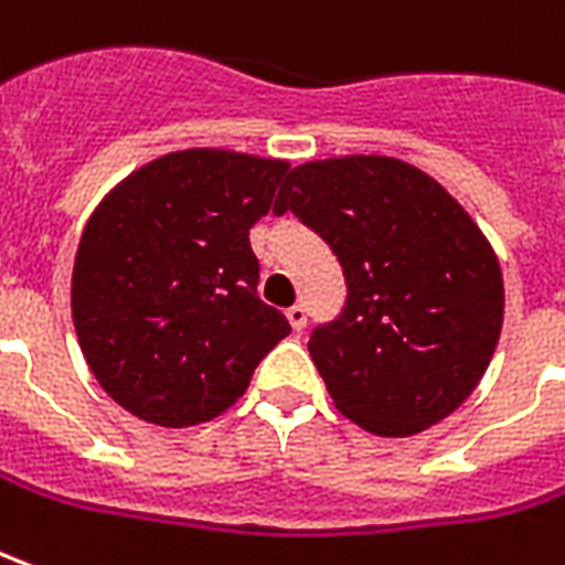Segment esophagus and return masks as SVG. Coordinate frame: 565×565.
I'll use <instances>...</instances> for the list:
<instances>
[{"label": "esophagus", "instance_id": "obj_1", "mask_svg": "<svg viewBox=\"0 0 565 565\" xmlns=\"http://www.w3.org/2000/svg\"><path fill=\"white\" fill-rule=\"evenodd\" d=\"M287 321H290V327L299 333V330L306 327V321H309V315H306L302 306H290V309H287Z\"/></svg>", "mask_w": 565, "mask_h": 565}]
</instances>
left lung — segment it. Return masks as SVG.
Listing matches in <instances>:
<instances>
[{
  "instance_id": "left-lung-1",
  "label": "left lung",
  "mask_w": 565,
  "mask_h": 565,
  "mask_svg": "<svg viewBox=\"0 0 565 565\" xmlns=\"http://www.w3.org/2000/svg\"><path fill=\"white\" fill-rule=\"evenodd\" d=\"M294 211L342 263L349 299L309 354L339 413L379 437L447 419L499 345V256L434 177L392 156H339L290 171Z\"/></svg>"
}]
</instances>
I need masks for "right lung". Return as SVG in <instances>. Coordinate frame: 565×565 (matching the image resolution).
I'll list each match as a JSON object with an SVG mask.
<instances>
[{"label": "right lung", "instance_id": "right-lung-1", "mask_svg": "<svg viewBox=\"0 0 565 565\" xmlns=\"http://www.w3.org/2000/svg\"><path fill=\"white\" fill-rule=\"evenodd\" d=\"M287 161L180 149L128 173L85 223L73 323L90 373L131 416L189 428L235 404L287 333L256 296L250 228Z\"/></svg>", "mask_w": 565, "mask_h": 565}]
</instances>
